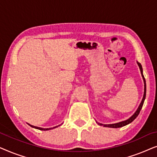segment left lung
<instances>
[{"mask_svg":"<svg viewBox=\"0 0 157 157\" xmlns=\"http://www.w3.org/2000/svg\"><path fill=\"white\" fill-rule=\"evenodd\" d=\"M136 63H137V64H138V66H139V69H140L141 76H142L143 81H144V96H143L142 100H141V101L140 103V104H139V106L138 107V109H137V110L135 111L134 113L132 116V117L128 118V119L125 120V121H122L118 122V123L111 124H101V123H98V122L96 121V123H97L98 125L104 126H105V127H109V128H120V127H122V126H124L127 125V124H128L132 123V122L134 121V120L137 117V116L139 115V112H140L141 109V108H142V106H143L144 102V100H145V98H146V91H147V87H146V81H145L144 76V75H143L142 66H141V63H139L138 61H136Z\"/></svg>","mask_w":157,"mask_h":157,"instance_id":"1","label":"left lung"}]
</instances>
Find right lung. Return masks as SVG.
I'll return each instance as SVG.
<instances>
[{
    "label": "right lung",
    "mask_w": 157,
    "mask_h": 157,
    "mask_svg": "<svg viewBox=\"0 0 157 157\" xmlns=\"http://www.w3.org/2000/svg\"><path fill=\"white\" fill-rule=\"evenodd\" d=\"M30 126H31V127L33 128H37V129H39V130H41V131H48V130H51V129H53V128H56L58 126H61V125H59V126H54V127L53 128H41V127H38V126H33V125H31V124H28Z\"/></svg>",
    "instance_id": "right-lung-1"
}]
</instances>
